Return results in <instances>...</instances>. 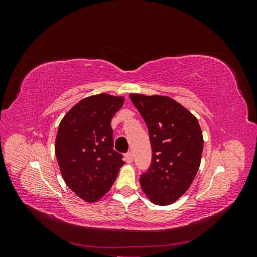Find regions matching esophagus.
I'll return each instance as SVG.
<instances>
[{"label":"esophagus","mask_w":257,"mask_h":257,"mask_svg":"<svg viewBox=\"0 0 257 257\" xmlns=\"http://www.w3.org/2000/svg\"><path fill=\"white\" fill-rule=\"evenodd\" d=\"M125 161H126V163H128V164H131V163L133 162V153H132L131 151L125 154Z\"/></svg>","instance_id":"34e87169"}]
</instances>
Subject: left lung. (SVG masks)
Instances as JSON below:
<instances>
[{
	"instance_id": "left-lung-1",
	"label": "left lung",
	"mask_w": 257,
	"mask_h": 257,
	"mask_svg": "<svg viewBox=\"0 0 257 257\" xmlns=\"http://www.w3.org/2000/svg\"><path fill=\"white\" fill-rule=\"evenodd\" d=\"M149 131L151 165L141 175V185L152 203L166 206L181 197L200 165L204 139L197 119L167 96L131 94Z\"/></svg>"
}]
</instances>
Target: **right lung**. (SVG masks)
<instances>
[{
    "label": "right lung",
    "mask_w": 257,
    "mask_h": 257,
    "mask_svg": "<svg viewBox=\"0 0 257 257\" xmlns=\"http://www.w3.org/2000/svg\"><path fill=\"white\" fill-rule=\"evenodd\" d=\"M123 97L102 93L83 98L61 121L56 157L68 188L80 198L95 201L110 190L123 155L113 150L110 122Z\"/></svg>",
    "instance_id": "right-lung-1"
}]
</instances>
